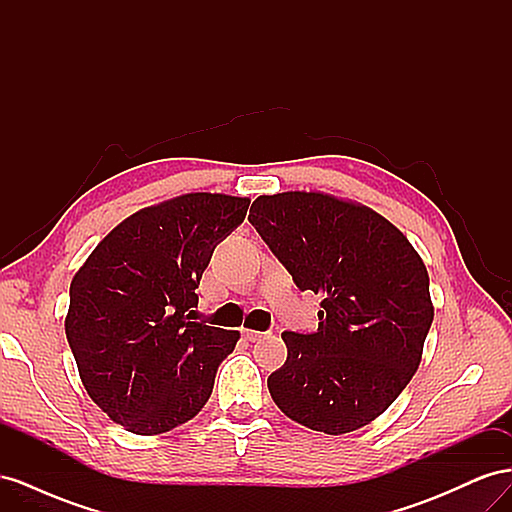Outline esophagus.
<instances>
[{"instance_id": "1", "label": "esophagus", "mask_w": 512, "mask_h": 512, "mask_svg": "<svg viewBox=\"0 0 512 512\" xmlns=\"http://www.w3.org/2000/svg\"><path fill=\"white\" fill-rule=\"evenodd\" d=\"M243 337L247 339V342H260V339H265V337H267V333H260V331L245 329V331H243Z\"/></svg>"}]
</instances>
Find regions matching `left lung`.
<instances>
[{"mask_svg":"<svg viewBox=\"0 0 512 512\" xmlns=\"http://www.w3.org/2000/svg\"><path fill=\"white\" fill-rule=\"evenodd\" d=\"M250 224L301 292L322 294L318 331H284L269 393L288 418L339 436L406 389L433 320L429 275L382 215L318 192L258 196Z\"/></svg>","mask_w":512,"mask_h":512,"instance_id":"1","label":"left lung"}]
</instances>
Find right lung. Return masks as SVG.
Returning a JSON list of instances; mask_svg holds the SVG:
<instances>
[{"label":"right lung","instance_id":"right-lung-1","mask_svg":"<svg viewBox=\"0 0 512 512\" xmlns=\"http://www.w3.org/2000/svg\"><path fill=\"white\" fill-rule=\"evenodd\" d=\"M247 207V198L207 192L147 207L74 275L68 344L85 391L117 425L153 436L207 404L239 333L196 320V288Z\"/></svg>","mask_w":512,"mask_h":512}]
</instances>
